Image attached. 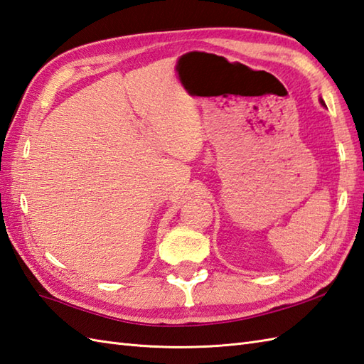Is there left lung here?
I'll return each mask as SVG.
<instances>
[{"label": "left lung", "instance_id": "obj_1", "mask_svg": "<svg viewBox=\"0 0 364 364\" xmlns=\"http://www.w3.org/2000/svg\"><path fill=\"white\" fill-rule=\"evenodd\" d=\"M319 102H321V105H323V107H326V104H324V100H323V99H321V97H319Z\"/></svg>", "mask_w": 364, "mask_h": 364}]
</instances>
